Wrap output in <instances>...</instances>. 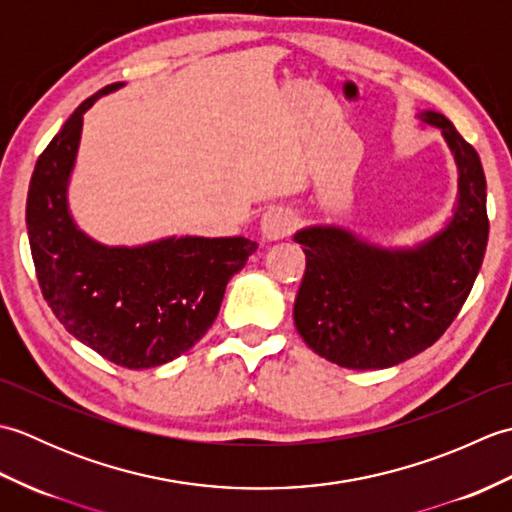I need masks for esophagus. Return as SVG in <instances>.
I'll list each match as a JSON object with an SVG mask.
<instances>
[{"instance_id":"1","label":"esophagus","mask_w":512,"mask_h":512,"mask_svg":"<svg viewBox=\"0 0 512 512\" xmlns=\"http://www.w3.org/2000/svg\"><path fill=\"white\" fill-rule=\"evenodd\" d=\"M262 233L268 239H279L286 237L297 226V217L290 209H284V206H270V209L262 215Z\"/></svg>"}]
</instances>
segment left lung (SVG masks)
<instances>
[{"mask_svg":"<svg viewBox=\"0 0 512 512\" xmlns=\"http://www.w3.org/2000/svg\"><path fill=\"white\" fill-rule=\"evenodd\" d=\"M440 127L460 169L451 222L411 250L365 244L334 226L299 231L306 253L295 301L301 339L347 369H385L436 343L458 317L484 262L486 178L480 156L447 116L422 112Z\"/></svg>","mask_w":512,"mask_h":512,"instance_id":"1","label":"left lung"}]
</instances>
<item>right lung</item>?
Returning <instances> with one entry per match:
<instances>
[{"label":"right lung","instance_id":"add662e5","mask_svg":"<svg viewBox=\"0 0 512 512\" xmlns=\"http://www.w3.org/2000/svg\"><path fill=\"white\" fill-rule=\"evenodd\" d=\"M85 99L43 149L30 178L26 226L41 295L54 317L107 361L127 369L165 365L198 343L220 312L228 279L257 242L246 237H167L127 248L83 235L68 211V178Z\"/></svg>","mask_w":512,"mask_h":512}]
</instances>
